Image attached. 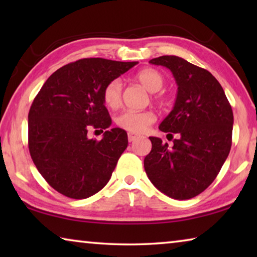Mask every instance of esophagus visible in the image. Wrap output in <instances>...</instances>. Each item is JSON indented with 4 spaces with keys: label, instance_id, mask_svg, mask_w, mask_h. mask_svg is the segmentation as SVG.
I'll use <instances>...</instances> for the list:
<instances>
[{
    "label": "esophagus",
    "instance_id": "34e87169",
    "mask_svg": "<svg viewBox=\"0 0 257 257\" xmlns=\"http://www.w3.org/2000/svg\"><path fill=\"white\" fill-rule=\"evenodd\" d=\"M137 138H138V135H137V134L128 133V141H129V142H134V141H136Z\"/></svg>",
    "mask_w": 257,
    "mask_h": 257
}]
</instances>
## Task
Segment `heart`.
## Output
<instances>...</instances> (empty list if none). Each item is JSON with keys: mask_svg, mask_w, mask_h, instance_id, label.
Returning a JSON list of instances; mask_svg holds the SVG:
<instances>
[{"mask_svg": "<svg viewBox=\"0 0 257 257\" xmlns=\"http://www.w3.org/2000/svg\"><path fill=\"white\" fill-rule=\"evenodd\" d=\"M139 84L149 90L151 93H155L162 88L164 85V77L160 71L152 68L143 69L135 76ZM121 94H122V82L120 79H112L104 86L102 97L105 105L110 108H116L121 104ZM155 101L160 103L164 102L162 95H154ZM156 115L153 111H135V110H124L119 113L115 118V123L120 128L132 133H143L154 123Z\"/></svg>", "mask_w": 257, "mask_h": 257, "instance_id": "heart-1", "label": "heart"}]
</instances>
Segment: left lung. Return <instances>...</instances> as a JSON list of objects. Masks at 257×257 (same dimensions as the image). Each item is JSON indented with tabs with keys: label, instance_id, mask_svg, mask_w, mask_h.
<instances>
[{
	"label": "left lung",
	"instance_id": "1",
	"mask_svg": "<svg viewBox=\"0 0 257 257\" xmlns=\"http://www.w3.org/2000/svg\"><path fill=\"white\" fill-rule=\"evenodd\" d=\"M150 63L170 69L178 85L173 110L160 130L178 135L169 147L150 137L144 160L146 175L163 194L175 199L197 196L210 186L227 160L232 143L233 113L220 82L210 71L176 55Z\"/></svg>",
	"mask_w": 257,
	"mask_h": 257
}]
</instances>
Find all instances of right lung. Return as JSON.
<instances>
[{"label": "right lung", "instance_id": "obj_1", "mask_svg": "<svg viewBox=\"0 0 257 257\" xmlns=\"http://www.w3.org/2000/svg\"><path fill=\"white\" fill-rule=\"evenodd\" d=\"M138 62L101 58L68 63L49 77L28 114V147L34 164L52 188L82 199L98 193L128 146L123 129L112 123L102 97L108 81ZM105 130L101 141L86 136Z\"/></svg>", "mask_w": 257, "mask_h": 257}]
</instances>
